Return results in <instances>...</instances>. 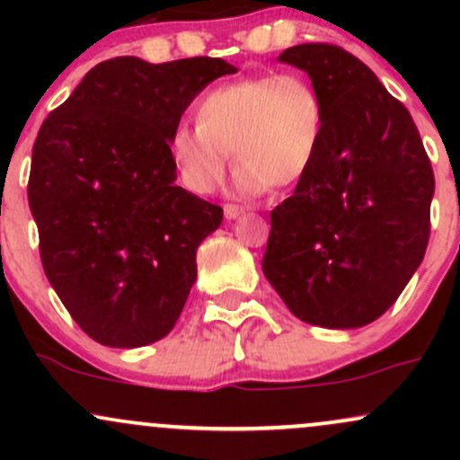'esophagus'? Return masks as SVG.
Masks as SVG:
<instances>
[{"mask_svg":"<svg viewBox=\"0 0 460 460\" xmlns=\"http://www.w3.org/2000/svg\"><path fill=\"white\" fill-rule=\"evenodd\" d=\"M242 214H244V208H240V205H231V203L225 205V218L226 220H234Z\"/></svg>","mask_w":460,"mask_h":460,"instance_id":"1","label":"esophagus"}]
</instances>
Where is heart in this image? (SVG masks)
I'll return each instance as SVG.
<instances>
[{
	"label": "heart",
	"instance_id": "b5f03b06",
	"mask_svg": "<svg viewBox=\"0 0 460 460\" xmlns=\"http://www.w3.org/2000/svg\"><path fill=\"white\" fill-rule=\"evenodd\" d=\"M326 131L324 94L305 73H270L223 84L200 99L197 128L179 125L168 149L190 192L223 181L229 153L242 194L296 186L318 160Z\"/></svg>",
	"mask_w": 460,
	"mask_h": 460
}]
</instances>
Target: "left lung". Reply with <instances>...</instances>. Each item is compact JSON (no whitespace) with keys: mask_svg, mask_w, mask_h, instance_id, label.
<instances>
[{"mask_svg":"<svg viewBox=\"0 0 460 460\" xmlns=\"http://www.w3.org/2000/svg\"><path fill=\"white\" fill-rule=\"evenodd\" d=\"M279 60L324 94L314 168L270 212L261 270L296 318L358 329L387 311L424 260L435 175L409 110L358 58L307 43Z\"/></svg>","mask_w":460,"mask_h":460,"instance_id":"1","label":"left lung"}]
</instances>
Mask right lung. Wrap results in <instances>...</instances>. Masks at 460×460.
<instances>
[{
    "label": "right lung",
    "mask_w": 460,
    "mask_h": 460,
    "mask_svg": "<svg viewBox=\"0 0 460 460\" xmlns=\"http://www.w3.org/2000/svg\"><path fill=\"white\" fill-rule=\"evenodd\" d=\"M237 68L220 58L105 60L45 119L28 200L40 261L79 329L110 348L172 331L218 205L175 186L172 131L192 99Z\"/></svg>",
    "instance_id": "right-lung-1"
}]
</instances>
